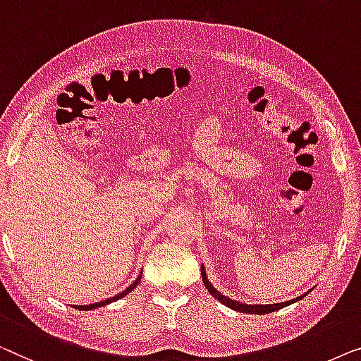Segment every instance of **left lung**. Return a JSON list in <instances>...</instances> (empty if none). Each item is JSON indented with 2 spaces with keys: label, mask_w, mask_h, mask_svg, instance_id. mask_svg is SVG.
Instances as JSON below:
<instances>
[{
  "label": "left lung",
  "mask_w": 361,
  "mask_h": 361,
  "mask_svg": "<svg viewBox=\"0 0 361 361\" xmlns=\"http://www.w3.org/2000/svg\"><path fill=\"white\" fill-rule=\"evenodd\" d=\"M201 276H202V283H204L206 289L211 293L212 298H216L219 302L226 304L227 307H231V309H233V311H238V312H247V314H268V312H275V311H278V309L288 306V304H291V302H296V301H299V299L304 298V294H302V296H299V298H296V299H291V301H286V302L260 304V306H257V304H255V306H250V304H242V302L232 301V299L226 298L224 294H221L219 291H217V289H214V286H212V284L209 283V280H207V278H206L204 267H201ZM306 294H307V293H306Z\"/></svg>",
  "instance_id": "obj_1"
}]
</instances>
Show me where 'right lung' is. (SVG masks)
<instances>
[{"label":"right lung","mask_w":361,"mask_h":361,"mask_svg":"<svg viewBox=\"0 0 361 361\" xmlns=\"http://www.w3.org/2000/svg\"><path fill=\"white\" fill-rule=\"evenodd\" d=\"M142 276V275H140ZM140 276L137 278V280L130 284L129 288H126L123 293H119V294H116L114 298H109V299H106V301H101V302H94V304H86V306H75L77 309H80V311H90V309H94V307H101V306H106V304H109V302H113V301H118V299H121V298H124L126 294H129L132 289H134L137 284L140 283Z\"/></svg>","instance_id":"obj_1"}]
</instances>
